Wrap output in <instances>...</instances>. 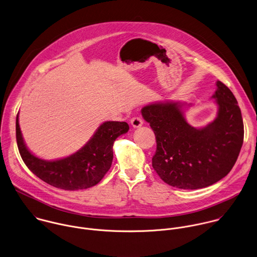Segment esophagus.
<instances>
[{
    "label": "esophagus",
    "mask_w": 257,
    "mask_h": 257,
    "mask_svg": "<svg viewBox=\"0 0 257 257\" xmlns=\"http://www.w3.org/2000/svg\"><path fill=\"white\" fill-rule=\"evenodd\" d=\"M131 125L134 127V128H138V127H141L143 125V120L141 117L139 116H136V117H133L131 119Z\"/></svg>",
    "instance_id": "1"
}]
</instances>
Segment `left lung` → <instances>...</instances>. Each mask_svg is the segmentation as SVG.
I'll use <instances>...</instances> for the list:
<instances>
[{
	"label": "left lung",
	"mask_w": 257,
	"mask_h": 257,
	"mask_svg": "<svg viewBox=\"0 0 257 257\" xmlns=\"http://www.w3.org/2000/svg\"><path fill=\"white\" fill-rule=\"evenodd\" d=\"M213 98L217 117L197 129L186 121L184 104L155 103L142 108L144 119L154 131L157 149L152 166L168 185L184 190L208 187L224 178L240 152L244 129L237 100L221 81Z\"/></svg>",
	"instance_id": "8db88e82"
}]
</instances>
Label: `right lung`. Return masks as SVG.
<instances>
[{
	"instance_id": "right-lung-1",
	"label": "right lung",
	"mask_w": 257,
	"mask_h": 257,
	"mask_svg": "<svg viewBox=\"0 0 257 257\" xmlns=\"http://www.w3.org/2000/svg\"><path fill=\"white\" fill-rule=\"evenodd\" d=\"M128 130L126 122H104L76 153L56 161H45L27 149L19 125V113L16 120L17 144L27 167L47 184L65 191H78L97 185L111 167L114 141Z\"/></svg>"
}]
</instances>
